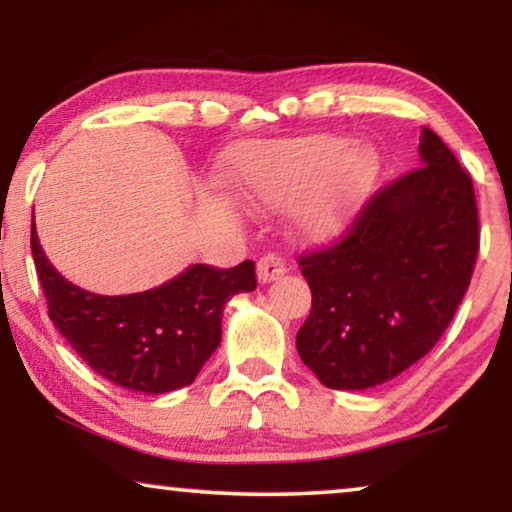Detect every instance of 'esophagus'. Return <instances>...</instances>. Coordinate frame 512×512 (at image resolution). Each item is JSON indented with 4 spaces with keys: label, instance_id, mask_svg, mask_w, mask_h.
Returning a JSON list of instances; mask_svg holds the SVG:
<instances>
[{
    "label": "esophagus",
    "instance_id": "1",
    "mask_svg": "<svg viewBox=\"0 0 512 512\" xmlns=\"http://www.w3.org/2000/svg\"><path fill=\"white\" fill-rule=\"evenodd\" d=\"M256 272H258V282L270 284V282H275V279L284 275L286 263H284V258H279L277 254H268V256H263L261 261H258Z\"/></svg>",
    "mask_w": 512,
    "mask_h": 512
}]
</instances>
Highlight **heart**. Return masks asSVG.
Instances as JSON below:
<instances>
[{
  "label": "heart",
  "mask_w": 512,
  "mask_h": 512,
  "mask_svg": "<svg viewBox=\"0 0 512 512\" xmlns=\"http://www.w3.org/2000/svg\"><path fill=\"white\" fill-rule=\"evenodd\" d=\"M380 170L373 146L307 135L249 146L235 158V186L251 205L286 209L307 240L331 242L352 226Z\"/></svg>",
  "instance_id": "1"
}]
</instances>
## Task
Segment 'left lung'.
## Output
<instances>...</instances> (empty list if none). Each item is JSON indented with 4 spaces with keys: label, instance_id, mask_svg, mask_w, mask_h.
Returning a JSON list of instances; mask_svg holds the SVG:
<instances>
[{
    "label": "left lung",
    "instance_id": "left-lung-1",
    "mask_svg": "<svg viewBox=\"0 0 512 512\" xmlns=\"http://www.w3.org/2000/svg\"><path fill=\"white\" fill-rule=\"evenodd\" d=\"M422 165L368 198L333 247L300 254L312 310L300 359L328 389L363 391L417 363L466 296L480 249L471 174L424 128Z\"/></svg>",
    "mask_w": 512,
    "mask_h": 512
}]
</instances>
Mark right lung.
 Listing matches in <instances>:
<instances>
[{
    "label": "right lung",
    "mask_w": 512,
    "mask_h": 512,
    "mask_svg": "<svg viewBox=\"0 0 512 512\" xmlns=\"http://www.w3.org/2000/svg\"><path fill=\"white\" fill-rule=\"evenodd\" d=\"M32 256L48 317L104 380L142 394H167L198 377L221 342L223 307L256 289L254 261L221 270L191 265L163 286L100 296L67 282L48 261L32 226Z\"/></svg>",
    "instance_id": "add662e5"
}]
</instances>
